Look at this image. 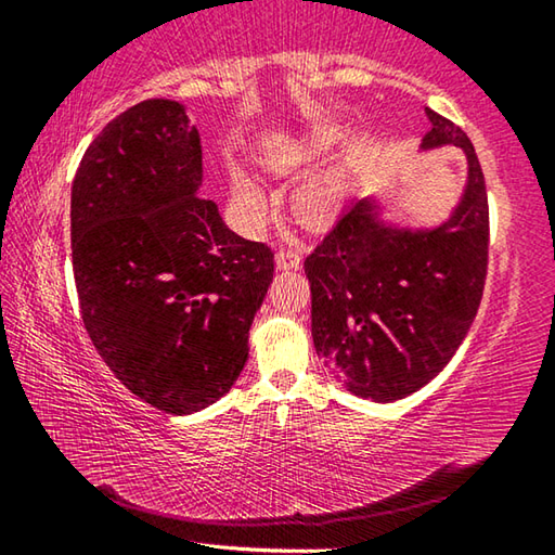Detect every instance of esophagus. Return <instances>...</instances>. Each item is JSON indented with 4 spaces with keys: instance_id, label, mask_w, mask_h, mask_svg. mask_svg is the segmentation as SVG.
I'll list each match as a JSON object with an SVG mask.
<instances>
[{
    "instance_id": "1",
    "label": "esophagus",
    "mask_w": 555,
    "mask_h": 555,
    "mask_svg": "<svg viewBox=\"0 0 555 555\" xmlns=\"http://www.w3.org/2000/svg\"><path fill=\"white\" fill-rule=\"evenodd\" d=\"M274 261H276L279 271H288V269H298L300 257H298L296 249H281V251H276Z\"/></svg>"
}]
</instances>
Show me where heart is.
<instances>
[{
	"instance_id": "obj_1",
	"label": "heart",
	"mask_w": 555,
	"mask_h": 555,
	"mask_svg": "<svg viewBox=\"0 0 555 555\" xmlns=\"http://www.w3.org/2000/svg\"><path fill=\"white\" fill-rule=\"evenodd\" d=\"M340 131L331 125H308L296 137L279 149L274 156H269V164L281 166H311L331 152L337 144ZM345 193V166H333L325 171H318L315 176L298 188L294 195V208L300 220L318 224L331 220L340 208ZM230 195L232 205L237 208L244 220L257 224L264 220L267 215V195L261 188L244 173H232L230 181Z\"/></svg>"
}]
</instances>
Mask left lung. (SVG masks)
I'll return each mask as SVG.
<instances>
[{"label":"left lung","instance_id":"8db88e82","mask_svg":"<svg viewBox=\"0 0 555 555\" xmlns=\"http://www.w3.org/2000/svg\"><path fill=\"white\" fill-rule=\"evenodd\" d=\"M418 154L460 146L467 176L434 224L399 220L379 195L354 201L304 261L311 335L333 377L354 397L391 403L436 379L480 308L490 215L467 134L426 107Z\"/></svg>","mask_w":555,"mask_h":555}]
</instances>
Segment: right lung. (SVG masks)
Returning <instances> with one entry per match:
<instances>
[{
	"instance_id": "right-lung-1",
	"label": "right lung",
	"mask_w": 555,
	"mask_h": 555,
	"mask_svg": "<svg viewBox=\"0 0 555 555\" xmlns=\"http://www.w3.org/2000/svg\"><path fill=\"white\" fill-rule=\"evenodd\" d=\"M198 129L176 100H144L88 146L70 193L82 323L112 374L158 411L222 399L247 364L274 255L198 198Z\"/></svg>"
}]
</instances>
